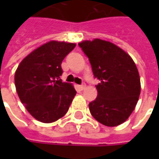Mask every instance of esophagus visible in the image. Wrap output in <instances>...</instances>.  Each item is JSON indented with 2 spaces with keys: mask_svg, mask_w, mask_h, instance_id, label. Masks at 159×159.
<instances>
[{
  "mask_svg": "<svg viewBox=\"0 0 159 159\" xmlns=\"http://www.w3.org/2000/svg\"><path fill=\"white\" fill-rule=\"evenodd\" d=\"M85 88H86L85 84H82V85H80V86H79V89H80V90H84V89H85Z\"/></svg>",
  "mask_w": 159,
  "mask_h": 159,
  "instance_id": "esophagus-1",
  "label": "esophagus"
}]
</instances>
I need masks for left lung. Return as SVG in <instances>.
<instances>
[{
    "label": "left lung",
    "instance_id": "left-lung-1",
    "mask_svg": "<svg viewBox=\"0 0 159 159\" xmlns=\"http://www.w3.org/2000/svg\"><path fill=\"white\" fill-rule=\"evenodd\" d=\"M79 46L99 81L95 86L97 97L89 102L90 113L107 126L122 124L134 110L141 92L134 62L123 49L106 40H85Z\"/></svg>",
    "mask_w": 159,
    "mask_h": 159
}]
</instances>
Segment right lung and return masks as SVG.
<instances>
[{
  "mask_svg": "<svg viewBox=\"0 0 159 159\" xmlns=\"http://www.w3.org/2000/svg\"><path fill=\"white\" fill-rule=\"evenodd\" d=\"M75 43L49 41L29 54L18 65L15 86L21 102L40 122L52 123L69 110L76 90L62 81L64 57Z\"/></svg>",
  "mask_w": 159,
  "mask_h": 159,
  "instance_id": "obj_1",
  "label": "right lung"
}]
</instances>
